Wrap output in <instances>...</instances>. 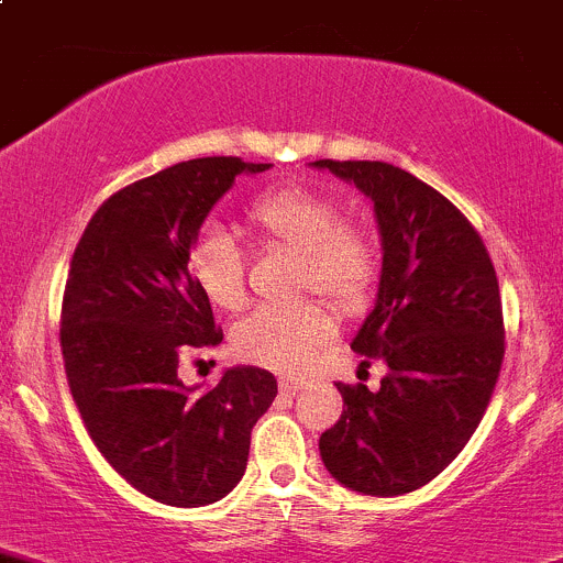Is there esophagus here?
Segmentation results:
<instances>
[{"mask_svg":"<svg viewBox=\"0 0 563 563\" xmlns=\"http://www.w3.org/2000/svg\"><path fill=\"white\" fill-rule=\"evenodd\" d=\"M303 385H306L303 376H295V374H282L279 376V387L284 393H295V390H300Z\"/></svg>","mask_w":563,"mask_h":563,"instance_id":"esophagus-1","label":"esophagus"}]
</instances>
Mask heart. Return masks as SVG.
<instances>
[{"instance_id": "obj_1", "label": "heart", "mask_w": 563, "mask_h": 563, "mask_svg": "<svg viewBox=\"0 0 563 563\" xmlns=\"http://www.w3.org/2000/svg\"><path fill=\"white\" fill-rule=\"evenodd\" d=\"M246 222L271 246L300 252L298 287L322 292L344 314L368 303L382 274V254L374 235L344 222L333 197L284 184L252 197ZM192 279L206 300L222 311H239L246 300V260L241 246L222 228L197 233L189 252ZM335 335L333 314L320 300L298 306H263L233 333L241 361L274 368H298Z\"/></svg>"}]
</instances>
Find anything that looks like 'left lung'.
Here are the masks:
<instances>
[{
    "mask_svg": "<svg viewBox=\"0 0 563 563\" xmlns=\"http://www.w3.org/2000/svg\"><path fill=\"white\" fill-rule=\"evenodd\" d=\"M374 200L376 306L352 350L385 361L379 390L335 385L339 422L320 437L328 472L366 496L431 483L477 431L501 371L504 317L490 254L437 189L387 162H311Z\"/></svg>",
    "mask_w": 563,
    "mask_h": 563,
    "instance_id": "left-lung-1",
    "label": "left lung"
}]
</instances>
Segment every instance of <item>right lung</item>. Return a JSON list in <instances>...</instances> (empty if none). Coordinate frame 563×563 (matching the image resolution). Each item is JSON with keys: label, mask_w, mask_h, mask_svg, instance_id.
Wrapping results in <instances>:
<instances>
[{"label": "right lung", "mask_w": 563, "mask_h": 563, "mask_svg": "<svg viewBox=\"0 0 563 563\" xmlns=\"http://www.w3.org/2000/svg\"><path fill=\"white\" fill-rule=\"evenodd\" d=\"M268 167L202 156L141 178L97 208L69 263L59 339L75 407L110 466L170 507L241 483L254 422L276 398L274 374L254 366L202 396L178 379L184 352L222 341L189 274L197 230L235 176Z\"/></svg>", "instance_id": "1"}]
</instances>
